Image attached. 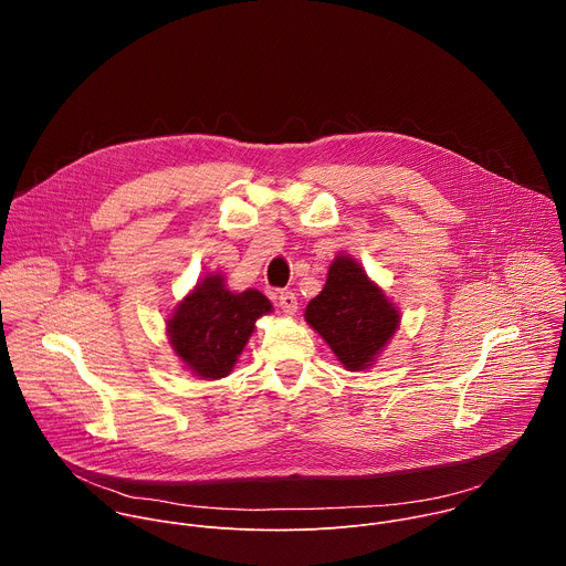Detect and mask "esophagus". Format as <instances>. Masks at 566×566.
<instances>
[{
	"instance_id": "34e87169",
	"label": "esophagus",
	"mask_w": 566,
	"mask_h": 566,
	"mask_svg": "<svg viewBox=\"0 0 566 566\" xmlns=\"http://www.w3.org/2000/svg\"><path fill=\"white\" fill-rule=\"evenodd\" d=\"M277 302H280V308H282L284 313H289V315H293V313L297 311V297H295V293H291V291H280Z\"/></svg>"
}]
</instances>
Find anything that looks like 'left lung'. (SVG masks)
I'll use <instances>...</instances> for the list:
<instances>
[{"label": "left lung", "mask_w": 566, "mask_h": 566, "mask_svg": "<svg viewBox=\"0 0 566 566\" xmlns=\"http://www.w3.org/2000/svg\"><path fill=\"white\" fill-rule=\"evenodd\" d=\"M304 317L349 371L371 367L400 322L398 308L349 255L332 262L327 284L306 304Z\"/></svg>", "instance_id": "left-lung-1"}]
</instances>
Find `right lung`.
<instances>
[{
	"instance_id": "add662e5",
	"label": "right lung",
	"mask_w": 566,
	"mask_h": 566,
	"mask_svg": "<svg viewBox=\"0 0 566 566\" xmlns=\"http://www.w3.org/2000/svg\"><path fill=\"white\" fill-rule=\"evenodd\" d=\"M273 311L269 297L255 289L232 293L221 273L206 275L168 319V338L186 369L206 380L232 371L255 332L258 317Z\"/></svg>"
}]
</instances>
